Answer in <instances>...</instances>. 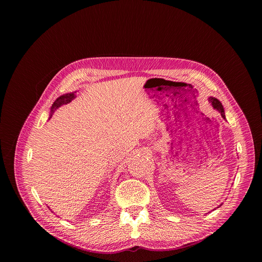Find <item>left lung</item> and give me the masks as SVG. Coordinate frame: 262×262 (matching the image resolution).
Instances as JSON below:
<instances>
[{"mask_svg": "<svg viewBox=\"0 0 262 262\" xmlns=\"http://www.w3.org/2000/svg\"><path fill=\"white\" fill-rule=\"evenodd\" d=\"M208 101L211 103V105L213 106V108H215V110H217V111L220 112L222 117H223L224 119H225V112H224V107H223L221 101H220L219 99L212 97V96H210V97L208 98ZM220 206H221V205H220Z\"/></svg>", "mask_w": 262, "mask_h": 262, "instance_id": "obj_1", "label": "left lung"}]
</instances>
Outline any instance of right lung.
<instances>
[{
  "mask_svg": "<svg viewBox=\"0 0 262 262\" xmlns=\"http://www.w3.org/2000/svg\"><path fill=\"white\" fill-rule=\"evenodd\" d=\"M74 97H76V94H74V92H71V93H67V94H63L61 95L60 97H58L55 102L52 104V107H51V115H50V118L52 117V115L55 113V111L63 105V104H67L68 102H70L72 99H74Z\"/></svg>",
  "mask_w": 262,
  "mask_h": 262,
  "instance_id": "right-lung-1",
  "label": "right lung"
}]
</instances>
